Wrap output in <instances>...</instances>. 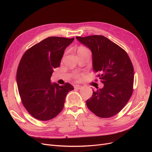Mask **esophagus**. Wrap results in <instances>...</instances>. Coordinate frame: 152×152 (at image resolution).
I'll use <instances>...</instances> for the list:
<instances>
[{
	"label": "esophagus",
	"instance_id": "esophagus-1",
	"mask_svg": "<svg viewBox=\"0 0 152 152\" xmlns=\"http://www.w3.org/2000/svg\"><path fill=\"white\" fill-rule=\"evenodd\" d=\"M74 87L76 89H81L82 88V86L80 85H75Z\"/></svg>",
	"mask_w": 152,
	"mask_h": 152
}]
</instances>
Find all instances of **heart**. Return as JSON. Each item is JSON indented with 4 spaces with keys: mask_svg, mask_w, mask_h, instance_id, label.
<instances>
[{
    "mask_svg": "<svg viewBox=\"0 0 152 152\" xmlns=\"http://www.w3.org/2000/svg\"><path fill=\"white\" fill-rule=\"evenodd\" d=\"M87 51H89V50L87 49L86 48H85L84 47H79V49H77V53H81V52H87ZM74 77L76 78V79H79V77H80V75H79V74L76 73L74 75Z\"/></svg>",
    "mask_w": 152,
    "mask_h": 152,
    "instance_id": "b5f03b06",
    "label": "heart"
}]
</instances>
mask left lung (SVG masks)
<instances>
[{
  "mask_svg": "<svg viewBox=\"0 0 152 152\" xmlns=\"http://www.w3.org/2000/svg\"><path fill=\"white\" fill-rule=\"evenodd\" d=\"M78 41L92 53L93 69L102 89L93 91L86 105L93 113L107 118L118 113L126 105L133 92L134 67L126 52L103 36H77Z\"/></svg>",
  "mask_w": 152,
  "mask_h": 152,
  "instance_id": "left-lung-1",
  "label": "left lung"
}]
</instances>
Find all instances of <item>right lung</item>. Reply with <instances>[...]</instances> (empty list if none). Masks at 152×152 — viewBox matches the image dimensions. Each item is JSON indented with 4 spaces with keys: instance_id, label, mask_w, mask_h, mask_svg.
I'll use <instances>...</instances> for the list:
<instances>
[{
    "instance_id": "1",
    "label": "right lung",
    "mask_w": 152,
    "mask_h": 152,
    "mask_svg": "<svg viewBox=\"0 0 152 152\" xmlns=\"http://www.w3.org/2000/svg\"><path fill=\"white\" fill-rule=\"evenodd\" d=\"M75 38L49 37L24 53L17 73V82L23 106L34 118L47 121L63 108L67 94L74 89L66 83L52 84L53 68L60 66L64 52Z\"/></svg>"
}]
</instances>
